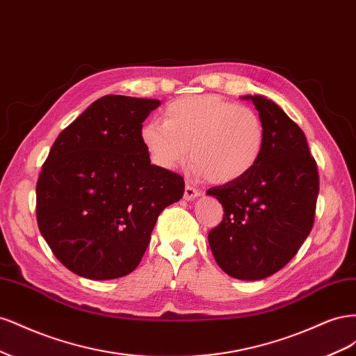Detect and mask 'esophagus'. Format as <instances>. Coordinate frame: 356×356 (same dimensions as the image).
<instances>
[{
    "label": "esophagus",
    "mask_w": 356,
    "mask_h": 356,
    "mask_svg": "<svg viewBox=\"0 0 356 356\" xmlns=\"http://www.w3.org/2000/svg\"><path fill=\"white\" fill-rule=\"evenodd\" d=\"M197 196H200V191L197 188L193 187V186L187 184L186 190H184V199L186 200H193V199L197 197Z\"/></svg>",
    "instance_id": "esophagus-1"
}]
</instances>
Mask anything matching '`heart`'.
I'll use <instances>...</instances> for the list:
<instances>
[{
    "label": "heart",
    "instance_id": "1",
    "mask_svg": "<svg viewBox=\"0 0 356 356\" xmlns=\"http://www.w3.org/2000/svg\"><path fill=\"white\" fill-rule=\"evenodd\" d=\"M139 136L157 168L174 170L191 153L196 174L215 184H230L250 175L266 147V127L258 113L217 95L169 102L163 122H147Z\"/></svg>",
    "mask_w": 356,
    "mask_h": 356
}]
</instances>
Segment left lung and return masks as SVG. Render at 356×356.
<instances>
[{"label": "left lung", "mask_w": 356, "mask_h": 356, "mask_svg": "<svg viewBox=\"0 0 356 356\" xmlns=\"http://www.w3.org/2000/svg\"><path fill=\"white\" fill-rule=\"evenodd\" d=\"M243 99L264 123V153L250 175L207 191L224 208L208 241L225 273L258 281L288 264L314 227L319 175L305 132L281 106L260 95Z\"/></svg>", "instance_id": "obj_1"}]
</instances>
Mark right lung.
Segmentation results:
<instances>
[{
    "label": "right lung",
    "instance_id": "obj_1",
    "mask_svg": "<svg viewBox=\"0 0 356 356\" xmlns=\"http://www.w3.org/2000/svg\"><path fill=\"white\" fill-rule=\"evenodd\" d=\"M160 104L102 96L53 143L37 181V222L72 273L106 281L134 272L160 212L184 195V178L149 163L139 136Z\"/></svg>",
    "mask_w": 356,
    "mask_h": 356
}]
</instances>
